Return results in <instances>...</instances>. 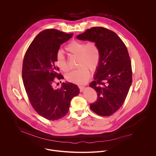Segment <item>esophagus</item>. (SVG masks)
Segmentation results:
<instances>
[{"mask_svg": "<svg viewBox=\"0 0 156 156\" xmlns=\"http://www.w3.org/2000/svg\"><path fill=\"white\" fill-rule=\"evenodd\" d=\"M78 87H79V89H80V92H82V91H83L84 89V86H81V85H80V86H78Z\"/></svg>", "mask_w": 156, "mask_h": 156, "instance_id": "esophagus-1", "label": "esophagus"}]
</instances>
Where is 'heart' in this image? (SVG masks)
Wrapping results in <instances>:
<instances>
[{
  "label": "heart",
  "mask_w": 156,
  "mask_h": 156,
  "mask_svg": "<svg viewBox=\"0 0 156 156\" xmlns=\"http://www.w3.org/2000/svg\"><path fill=\"white\" fill-rule=\"evenodd\" d=\"M65 50L70 54L78 55V69L73 70L66 76L69 81L82 84L87 81L90 76L89 69L94 71L98 69L101 62V50L97 42L93 41L85 42L74 40L65 46ZM55 63L63 72H68L70 70L68 61L62 51L57 52Z\"/></svg>",
  "instance_id": "obj_1"
}]
</instances>
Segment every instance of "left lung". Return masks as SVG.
I'll return each instance as SVG.
<instances>
[{
	"instance_id": "8db88e82",
	"label": "left lung",
	"mask_w": 156,
	"mask_h": 156,
	"mask_svg": "<svg viewBox=\"0 0 156 156\" xmlns=\"http://www.w3.org/2000/svg\"><path fill=\"white\" fill-rule=\"evenodd\" d=\"M76 37L95 41L100 48L101 62L94 81L90 84L98 93V98L90 108L101 116L112 115L123 104L132 83L127 48L115 32L104 27L87 29Z\"/></svg>"
}]
</instances>
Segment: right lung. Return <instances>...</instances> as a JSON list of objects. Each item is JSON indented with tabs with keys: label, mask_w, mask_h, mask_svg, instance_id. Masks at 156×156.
Returning <instances> with one entry per match:
<instances>
[{
	"label": "right lung",
	"mask_w": 156,
	"mask_h": 156,
	"mask_svg": "<svg viewBox=\"0 0 156 156\" xmlns=\"http://www.w3.org/2000/svg\"><path fill=\"white\" fill-rule=\"evenodd\" d=\"M73 34L52 28L44 30L32 41L24 56L22 78L28 98L36 112L48 120L65 116L71 100L80 93L78 86L72 83L54 87V79L63 78L55 65L56 53Z\"/></svg>",
	"instance_id": "add662e5"
}]
</instances>
